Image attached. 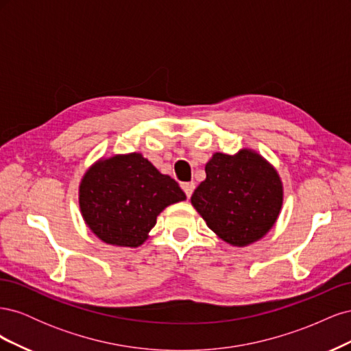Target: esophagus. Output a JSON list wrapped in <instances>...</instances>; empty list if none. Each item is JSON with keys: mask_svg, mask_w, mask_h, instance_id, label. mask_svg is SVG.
Listing matches in <instances>:
<instances>
[{"mask_svg": "<svg viewBox=\"0 0 351 351\" xmlns=\"http://www.w3.org/2000/svg\"><path fill=\"white\" fill-rule=\"evenodd\" d=\"M182 187H183V190H184L186 196L190 197V196H192V193H193V190H195V183H192V182H190V183H183Z\"/></svg>", "mask_w": 351, "mask_h": 351, "instance_id": "esophagus-1", "label": "esophagus"}]
</instances>
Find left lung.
Segmentation results:
<instances>
[{"label":"left lung","instance_id":"1","mask_svg":"<svg viewBox=\"0 0 351 351\" xmlns=\"http://www.w3.org/2000/svg\"><path fill=\"white\" fill-rule=\"evenodd\" d=\"M206 178L192 195V205L208 227L230 244L246 246L267 234L282 205L275 169L252 151L215 154Z\"/></svg>","mask_w":351,"mask_h":351}]
</instances>
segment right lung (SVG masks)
Listing matches in <instances>:
<instances>
[{
    "label": "right lung",
    "mask_w": 351,
    "mask_h": 351,
    "mask_svg": "<svg viewBox=\"0 0 351 351\" xmlns=\"http://www.w3.org/2000/svg\"><path fill=\"white\" fill-rule=\"evenodd\" d=\"M79 199L84 221L102 241L137 247L161 210L186 195L141 154H129L95 164L82 180Z\"/></svg>",
    "instance_id": "1"
}]
</instances>
